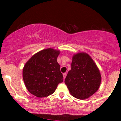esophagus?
<instances>
[{"label": "esophagus", "instance_id": "34e87169", "mask_svg": "<svg viewBox=\"0 0 121 121\" xmlns=\"http://www.w3.org/2000/svg\"><path fill=\"white\" fill-rule=\"evenodd\" d=\"M66 73H63V77H64V79L65 78V77H66Z\"/></svg>", "mask_w": 121, "mask_h": 121}]
</instances>
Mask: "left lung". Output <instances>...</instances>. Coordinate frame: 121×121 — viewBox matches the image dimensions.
Segmentation results:
<instances>
[{"label": "left lung", "mask_w": 121, "mask_h": 121, "mask_svg": "<svg viewBox=\"0 0 121 121\" xmlns=\"http://www.w3.org/2000/svg\"><path fill=\"white\" fill-rule=\"evenodd\" d=\"M71 66L65 79L70 94L80 99L89 98L98 91L101 82L96 64L86 53L79 52L73 55Z\"/></svg>", "instance_id": "1"}]
</instances>
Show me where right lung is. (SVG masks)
Returning <instances> with one entry per match:
<instances>
[{"label":"right lung","instance_id":"1","mask_svg":"<svg viewBox=\"0 0 121 121\" xmlns=\"http://www.w3.org/2000/svg\"><path fill=\"white\" fill-rule=\"evenodd\" d=\"M60 51L53 48L41 50L33 55L24 65L23 78L30 93L39 97H48L63 81L57 58Z\"/></svg>","mask_w":121,"mask_h":121}]
</instances>
